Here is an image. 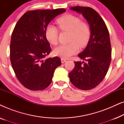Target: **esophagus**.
Returning a JSON list of instances; mask_svg holds the SVG:
<instances>
[{"label":"esophagus","mask_w":124,"mask_h":124,"mask_svg":"<svg viewBox=\"0 0 124 124\" xmlns=\"http://www.w3.org/2000/svg\"><path fill=\"white\" fill-rule=\"evenodd\" d=\"M66 61H67V60L65 59H64V58L61 59V62H62V63H64V62H65Z\"/></svg>","instance_id":"esophagus-1"}]
</instances>
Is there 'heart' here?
I'll use <instances>...</instances> for the list:
<instances>
[{"label": "heart", "mask_w": 124, "mask_h": 124, "mask_svg": "<svg viewBox=\"0 0 124 124\" xmlns=\"http://www.w3.org/2000/svg\"><path fill=\"white\" fill-rule=\"evenodd\" d=\"M58 28L62 31H69L67 44L61 45L54 50V54L62 58H69L78 51L79 47L84 48L87 45L91 37L89 25L81 18L72 14H66L56 20ZM45 34L49 43L56 45L58 43L59 30L52 25H48Z\"/></svg>", "instance_id": "heart-1"}]
</instances>
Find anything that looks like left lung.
Returning a JSON list of instances; mask_svg holds the SVG:
<instances>
[{"label":"left lung","instance_id":"left-lung-1","mask_svg":"<svg viewBox=\"0 0 124 124\" xmlns=\"http://www.w3.org/2000/svg\"><path fill=\"white\" fill-rule=\"evenodd\" d=\"M82 13L90 25L91 37L84 51L78 55L84 62H74L75 67L69 73L70 82L78 89L89 90L104 78L111 61L109 31L104 20L94 9L87 7H70Z\"/></svg>","mask_w":124,"mask_h":124}]
</instances>
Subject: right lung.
<instances>
[{"mask_svg":"<svg viewBox=\"0 0 124 124\" xmlns=\"http://www.w3.org/2000/svg\"><path fill=\"white\" fill-rule=\"evenodd\" d=\"M64 12V8L29 11L13 30L10 45L12 67L17 78L28 89L47 88L55 69L62 64L59 57L44 59L51 51L45 31L50 22Z\"/></svg>","mask_w":124,"mask_h":124,"instance_id":"1","label":"right lung"}]
</instances>
